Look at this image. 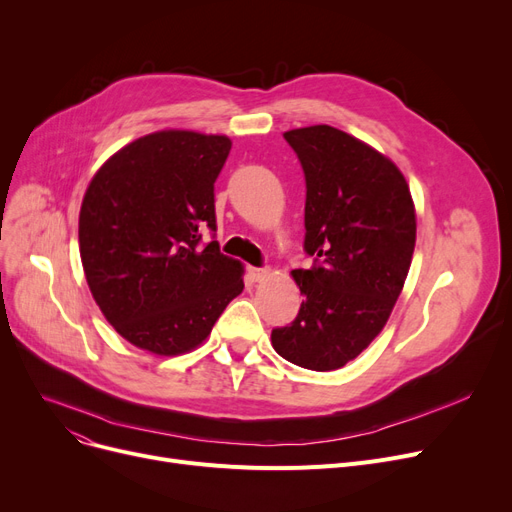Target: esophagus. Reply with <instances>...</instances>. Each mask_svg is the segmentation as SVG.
<instances>
[{
  "label": "esophagus",
  "mask_w": 512,
  "mask_h": 512,
  "mask_svg": "<svg viewBox=\"0 0 512 512\" xmlns=\"http://www.w3.org/2000/svg\"><path fill=\"white\" fill-rule=\"evenodd\" d=\"M270 276V270H265V267H249V278L253 282H261Z\"/></svg>",
  "instance_id": "esophagus-1"
}]
</instances>
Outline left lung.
I'll use <instances>...</instances> for the list:
<instances>
[{
	"label": "left lung",
	"instance_id": "8db88e82",
	"mask_svg": "<svg viewBox=\"0 0 512 512\" xmlns=\"http://www.w3.org/2000/svg\"><path fill=\"white\" fill-rule=\"evenodd\" d=\"M305 172V253L294 270L305 301L290 326L272 330L286 361L332 371L382 332L415 251L409 184L388 157L334 126L284 132Z\"/></svg>",
	"mask_w": 512,
	"mask_h": 512
}]
</instances>
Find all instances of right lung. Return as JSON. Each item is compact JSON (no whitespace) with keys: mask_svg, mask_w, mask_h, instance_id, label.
Instances as JSON below:
<instances>
[{"mask_svg":"<svg viewBox=\"0 0 512 512\" xmlns=\"http://www.w3.org/2000/svg\"><path fill=\"white\" fill-rule=\"evenodd\" d=\"M230 139L191 130L147 134L93 176L78 218L93 299L130 344L153 355L199 346L245 288L220 253L215 195Z\"/></svg>","mask_w":512,"mask_h":512,"instance_id":"add662e5","label":"right lung"}]
</instances>
